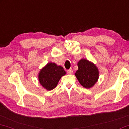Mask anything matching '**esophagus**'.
Returning <instances> with one entry per match:
<instances>
[{"label": "esophagus", "mask_w": 129, "mask_h": 129, "mask_svg": "<svg viewBox=\"0 0 129 129\" xmlns=\"http://www.w3.org/2000/svg\"><path fill=\"white\" fill-rule=\"evenodd\" d=\"M67 74H73L72 68H70L69 70H68L67 71Z\"/></svg>", "instance_id": "esophagus-1"}]
</instances>
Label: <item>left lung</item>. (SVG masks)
<instances>
[{
  "mask_svg": "<svg viewBox=\"0 0 129 129\" xmlns=\"http://www.w3.org/2000/svg\"><path fill=\"white\" fill-rule=\"evenodd\" d=\"M78 70L75 76L84 87H92L96 83L99 77L98 68L93 63L82 59L77 63Z\"/></svg>",
  "mask_w": 129,
  "mask_h": 129,
  "instance_id": "1",
  "label": "left lung"
}]
</instances>
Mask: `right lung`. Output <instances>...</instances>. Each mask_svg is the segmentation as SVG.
<instances>
[{"mask_svg": "<svg viewBox=\"0 0 129 129\" xmlns=\"http://www.w3.org/2000/svg\"><path fill=\"white\" fill-rule=\"evenodd\" d=\"M66 74L62 67L55 63H49L41 70L39 74L40 83L48 90H52L58 84L62 76Z\"/></svg>", "mask_w": 129, "mask_h": 129, "instance_id": "add662e5", "label": "right lung"}]
</instances>
